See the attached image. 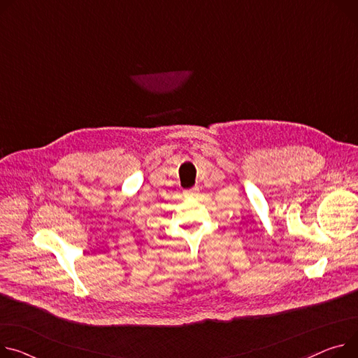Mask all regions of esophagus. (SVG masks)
<instances>
[{
  "label": "esophagus",
  "instance_id": "1",
  "mask_svg": "<svg viewBox=\"0 0 358 358\" xmlns=\"http://www.w3.org/2000/svg\"><path fill=\"white\" fill-rule=\"evenodd\" d=\"M199 194V187L198 186H194L192 189H189V190H185V196L186 198H194V196H196Z\"/></svg>",
  "mask_w": 358,
  "mask_h": 358
}]
</instances>
